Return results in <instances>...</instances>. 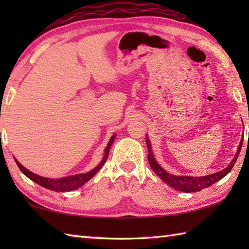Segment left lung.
<instances>
[{
	"mask_svg": "<svg viewBox=\"0 0 249 249\" xmlns=\"http://www.w3.org/2000/svg\"><path fill=\"white\" fill-rule=\"evenodd\" d=\"M146 142H147V148H148V162L156 175H157L160 179L162 181H165L167 184H169L170 187L175 188L176 190L181 191V192H196V191H201L202 189L209 188L210 185L214 184L217 181H220L222 178L229 174L231 171V168L234 167L236 160L238 158V155L241 153V148H242V144H243V140L239 144L238 148H237V153L234 156V158L230 162V165L227 166L225 169H223L221 171L216 172V174L213 175H209V176H203V177H189V176H174L168 174L166 170H163L161 167H160L156 159L154 158V155L151 153V145L149 142L148 137H146Z\"/></svg>",
	"mask_w": 249,
	"mask_h": 249,
	"instance_id": "left-lung-1",
	"label": "left lung"
}]
</instances>
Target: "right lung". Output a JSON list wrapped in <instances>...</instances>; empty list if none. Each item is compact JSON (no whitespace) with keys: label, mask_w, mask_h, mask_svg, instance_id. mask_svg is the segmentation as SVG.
Returning a JSON list of instances; mask_svg holds the SVG:
<instances>
[{"label":"right lung","mask_w":249,"mask_h":249,"mask_svg":"<svg viewBox=\"0 0 249 249\" xmlns=\"http://www.w3.org/2000/svg\"><path fill=\"white\" fill-rule=\"evenodd\" d=\"M114 140H115V135H113V136L111 137V140H109V142H108L107 148H105V154H104L102 161H101L93 170L87 172V174L64 177V178H59V179H50V178H45V177H40L38 175L33 174L32 171L27 170L26 168L20 165V163L16 159H15V162H16V165L18 166L20 171H22L23 174L27 177V178L33 180L34 182L38 183L39 185H41V187L49 189V190H53V191H57V192L72 191V190H75V189H78L79 187H81V185H83L86 182H88V181H89L92 177H94L96 172H98L101 168H102V166L104 165L108 157L109 148H111V146L113 144V142H114Z\"/></svg>","instance_id":"right-lung-1"}]
</instances>
